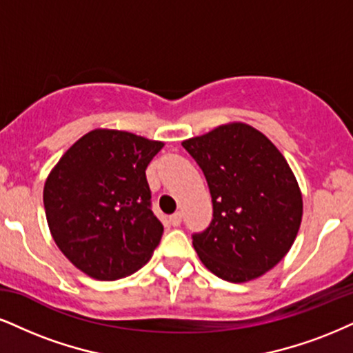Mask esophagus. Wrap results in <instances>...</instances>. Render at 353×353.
<instances>
[{
	"label": "esophagus",
	"mask_w": 353,
	"mask_h": 353,
	"mask_svg": "<svg viewBox=\"0 0 353 353\" xmlns=\"http://www.w3.org/2000/svg\"><path fill=\"white\" fill-rule=\"evenodd\" d=\"M170 224L173 225V228H178V225L181 224V212H175V214L170 216Z\"/></svg>",
	"instance_id": "obj_1"
}]
</instances>
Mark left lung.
Returning <instances> with one entry per match:
<instances>
[{
	"label": "left lung",
	"mask_w": 353,
	"mask_h": 353,
	"mask_svg": "<svg viewBox=\"0 0 353 353\" xmlns=\"http://www.w3.org/2000/svg\"><path fill=\"white\" fill-rule=\"evenodd\" d=\"M206 176L212 221L193 234L210 272L225 281L262 276L288 254L303 217L298 181L281 152L260 130L223 124L181 142Z\"/></svg>",
	"instance_id": "left-lung-1"
}]
</instances>
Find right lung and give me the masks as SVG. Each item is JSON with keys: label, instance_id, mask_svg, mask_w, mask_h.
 <instances>
[{"label": "right lung", "instance_id": "obj_1", "mask_svg": "<svg viewBox=\"0 0 353 353\" xmlns=\"http://www.w3.org/2000/svg\"><path fill=\"white\" fill-rule=\"evenodd\" d=\"M163 142L114 129L78 139L43 185L47 224L62 254L94 280L112 281L149 262L163 234L145 168Z\"/></svg>", "mask_w": 353, "mask_h": 353}]
</instances>
